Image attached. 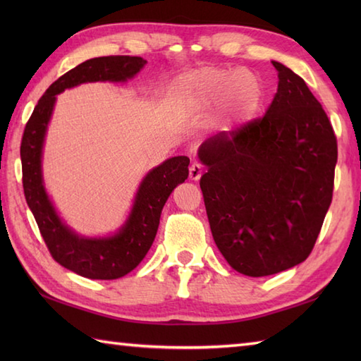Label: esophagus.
<instances>
[{"mask_svg":"<svg viewBox=\"0 0 361 361\" xmlns=\"http://www.w3.org/2000/svg\"><path fill=\"white\" fill-rule=\"evenodd\" d=\"M202 175H203V167H202V164L194 163L192 166L189 167V178H190V180H194V181L200 180Z\"/></svg>","mask_w":361,"mask_h":361,"instance_id":"34e87169","label":"esophagus"}]
</instances>
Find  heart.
<instances>
[{
    "label": "heart",
    "mask_w": 361,
    "mask_h": 361,
    "mask_svg": "<svg viewBox=\"0 0 361 361\" xmlns=\"http://www.w3.org/2000/svg\"><path fill=\"white\" fill-rule=\"evenodd\" d=\"M252 75L247 71H225L217 68H202L176 78L169 94L176 113L190 116L212 109L224 102L235 90H240L245 83H251ZM245 90L250 91L247 85ZM259 88L247 97V109H251L257 101Z\"/></svg>",
    "instance_id": "b5f03b06"
}]
</instances>
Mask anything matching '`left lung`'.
Listing matches in <instances>:
<instances>
[{
	"label": "left lung",
	"mask_w": 361,
	"mask_h": 361,
	"mask_svg": "<svg viewBox=\"0 0 361 361\" xmlns=\"http://www.w3.org/2000/svg\"><path fill=\"white\" fill-rule=\"evenodd\" d=\"M264 116L198 149L214 242L235 271L279 273L309 257L334 194L336 136L323 106L290 68Z\"/></svg>",
	"instance_id": "left-lung-1"
}]
</instances>
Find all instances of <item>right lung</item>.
Listing matches in <instances>:
<instances>
[{
	"mask_svg": "<svg viewBox=\"0 0 361 361\" xmlns=\"http://www.w3.org/2000/svg\"><path fill=\"white\" fill-rule=\"evenodd\" d=\"M147 63L142 57L109 56L90 59L65 73L44 91L30 114L21 137L23 189L40 234L56 262L90 279H118L130 273L147 255L158 231L163 206L172 190L189 175V158L173 157L142 180L132 214L121 231L106 239L75 235L59 219L44 192L42 147L56 94L83 82H126Z\"/></svg>",
	"mask_w": 361,
	"mask_h": 361,
	"instance_id": "add662e5",
	"label": "right lung"
}]
</instances>
